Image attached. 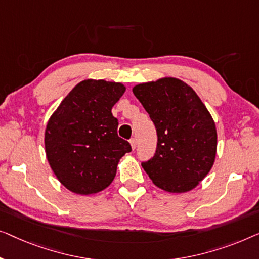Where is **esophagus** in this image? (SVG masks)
Listing matches in <instances>:
<instances>
[{
	"label": "esophagus",
	"instance_id": "esophagus-1",
	"mask_svg": "<svg viewBox=\"0 0 259 259\" xmlns=\"http://www.w3.org/2000/svg\"><path fill=\"white\" fill-rule=\"evenodd\" d=\"M130 145H131V149H133V150H135V149H136L137 142H136V140H135V138H131V140H130Z\"/></svg>",
	"mask_w": 259,
	"mask_h": 259
}]
</instances>
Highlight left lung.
Wrapping results in <instances>:
<instances>
[{
  "instance_id": "obj_1",
  "label": "left lung",
  "mask_w": 259,
  "mask_h": 259,
  "mask_svg": "<svg viewBox=\"0 0 259 259\" xmlns=\"http://www.w3.org/2000/svg\"><path fill=\"white\" fill-rule=\"evenodd\" d=\"M133 93L157 131V149L142 163L144 171L171 194L195 189L216 158L217 130L209 110L190 85L175 77L141 83Z\"/></svg>"
}]
</instances>
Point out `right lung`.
Here are the masks:
<instances>
[{
    "label": "right lung",
    "instance_id": "1",
    "mask_svg": "<svg viewBox=\"0 0 259 259\" xmlns=\"http://www.w3.org/2000/svg\"><path fill=\"white\" fill-rule=\"evenodd\" d=\"M124 84L84 79L50 116L45 133L46 155L57 180L77 195L97 194L114 181L119 159L131 151L117 135L111 109Z\"/></svg>",
    "mask_w": 259,
    "mask_h": 259
}]
</instances>
